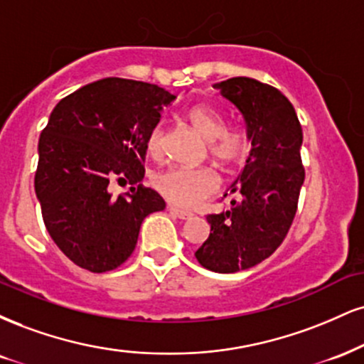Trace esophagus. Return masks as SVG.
<instances>
[{"label":"esophagus","mask_w":364,"mask_h":364,"mask_svg":"<svg viewBox=\"0 0 364 364\" xmlns=\"http://www.w3.org/2000/svg\"><path fill=\"white\" fill-rule=\"evenodd\" d=\"M169 212L173 213L174 217L181 218V220H186V218L193 217V213H191V212H186V210H181V208H178V207H173V205H171V207H169Z\"/></svg>","instance_id":"obj_1"}]
</instances>
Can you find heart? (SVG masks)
I'll list each match as a JSON object with an SVG mask.
<instances>
[{
	"label": "heart",
	"instance_id": "b5f03b06",
	"mask_svg": "<svg viewBox=\"0 0 364 364\" xmlns=\"http://www.w3.org/2000/svg\"><path fill=\"white\" fill-rule=\"evenodd\" d=\"M188 120L201 137L208 140V152L222 166L237 164L249 151L247 132L242 129H227L224 113L208 105H196L188 110ZM147 151L152 156L161 152L163 127L159 124L147 135ZM152 185L166 200L183 208H193L210 198L218 188L215 171L205 168H181L174 166L159 171L152 178Z\"/></svg>",
	"mask_w": 364,
	"mask_h": 364
}]
</instances>
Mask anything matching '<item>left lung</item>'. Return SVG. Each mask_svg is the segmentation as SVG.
<instances>
[{
	"instance_id": "8db88e82",
	"label": "left lung",
	"mask_w": 364,
	"mask_h": 364,
	"mask_svg": "<svg viewBox=\"0 0 364 364\" xmlns=\"http://www.w3.org/2000/svg\"><path fill=\"white\" fill-rule=\"evenodd\" d=\"M213 87L244 117L252 147L230 186L239 198L225 212L207 215L210 235L195 256L210 271L237 273L269 257L290 230L305 179L304 134L295 108L277 87L252 77Z\"/></svg>"
}]
</instances>
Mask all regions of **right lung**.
<instances>
[{
    "label": "right lung",
    "mask_w": 364,
    "mask_h": 364,
    "mask_svg": "<svg viewBox=\"0 0 364 364\" xmlns=\"http://www.w3.org/2000/svg\"><path fill=\"white\" fill-rule=\"evenodd\" d=\"M176 98L142 81L105 77L55 105L38 139L35 193L47 232L82 269L105 273L129 259L144 218L166 203L140 185L147 135ZM112 181H129L113 199Z\"/></svg>",
    "instance_id": "obj_1"
}]
</instances>
